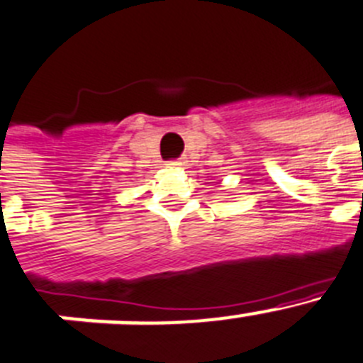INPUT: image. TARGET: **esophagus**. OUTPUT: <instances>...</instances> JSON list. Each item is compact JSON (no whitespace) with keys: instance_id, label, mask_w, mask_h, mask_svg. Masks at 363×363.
<instances>
[{"instance_id":"obj_1","label":"esophagus","mask_w":363,"mask_h":363,"mask_svg":"<svg viewBox=\"0 0 363 363\" xmlns=\"http://www.w3.org/2000/svg\"><path fill=\"white\" fill-rule=\"evenodd\" d=\"M168 166H172V168H181L182 161H179V159H174V161H168Z\"/></svg>"}]
</instances>
